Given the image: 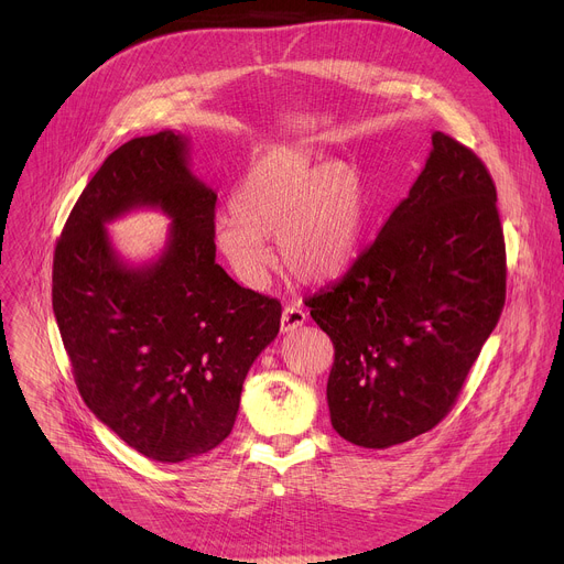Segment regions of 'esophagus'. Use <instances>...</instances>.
Here are the masks:
<instances>
[{"label":"esophagus","mask_w":564,"mask_h":564,"mask_svg":"<svg viewBox=\"0 0 564 564\" xmlns=\"http://www.w3.org/2000/svg\"><path fill=\"white\" fill-rule=\"evenodd\" d=\"M307 314L296 307V305H285L283 314H281V333H294L296 328H301L305 324Z\"/></svg>","instance_id":"obj_1"}]
</instances>
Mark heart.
Listing matches in <instances>:
<instances>
[{
    "label": "heart",
    "mask_w": 564,
    "mask_h": 564,
    "mask_svg": "<svg viewBox=\"0 0 564 564\" xmlns=\"http://www.w3.org/2000/svg\"><path fill=\"white\" fill-rule=\"evenodd\" d=\"M368 223V189L350 163L316 160L294 147L265 151L216 220V248L250 285L272 263L265 236H279L283 268L303 283L344 274L359 254Z\"/></svg>",
    "instance_id": "heart-1"
}]
</instances>
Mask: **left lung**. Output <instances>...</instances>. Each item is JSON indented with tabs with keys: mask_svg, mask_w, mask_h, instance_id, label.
Here are the masks:
<instances>
[{
	"mask_svg": "<svg viewBox=\"0 0 564 564\" xmlns=\"http://www.w3.org/2000/svg\"><path fill=\"white\" fill-rule=\"evenodd\" d=\"M426 167L352 268L305 301L335 346L333 429L404 444L453 409L507 296L498 194L485 163L435 131Z\"/></svg>",
	"mask_w": 564,
	"mask_h": 564,
	"instance_id": "obj_1",
	"label": "left lung"
}]
</instances>
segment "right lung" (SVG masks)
I'll return each mask as SVG.
<instances>
[{
  "instance_id": "1",
  "label": "right lung",
  "mask_w": 564,
  "mask_h": 564,
  "mask_svg": "<svg viewBox=\"0 0 564 564\" xmlns=\"http://www.w3.org/2000/svg\"><path fill=\"white\" fill-rule=\"evenodd\" d=\"M140 206L172 218L158 260L124 264L106 223ZM216 194L189 170V138L160 131L116 149L77 198L53 257V312L85 404L124 444L176 464L236 422L281 303L218 263Z\"/></svg>"
}]
</instances>
